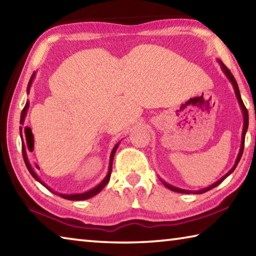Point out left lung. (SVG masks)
Masks as SVG:
<instances>
[{
	"mask_svg": "<svg viewBox=\"0 0 256 256\" xmlns=\"http://www.w3.org/2000/svg\"><path fill=\"white\" fill-rule=\"evenodd\" d=\"M218 60V63H219V66H220V68H222V72H224V74L226 76V78L227 79L229 80V82H230V84H232V88H234V92H235V94H236V98H237V100H238V104H240V110H242V120H244V124H242V141H240V152H238V154H237V158H236V160H235V164H234V166H232V168L230 170H229L226 175H224L222 178L220 180H218L216 182H214V184H211V185H209V186H206V188H201V190H184V188H176V186H172V185H170V184H168L167 182H164V180H162V178H160V180H162V183L166 186L167 188H170V190H174V192H177V193H185V194H202V193H204V192H208V190H212L214 188H216V186H218L220 183H222V182L224 180H226L227 177L232 174V172L235 170V168L237 167V164H238V162H240V158H242V150H244V144H245V136H246V132H248V110H246V107H245V105H244V102H242V97H240V89H238V84H237V82H236V80H235V78H234V76L232 74L230 73V71L228 70V68L224 66V64L222 62V60Z\"/></svg>",
	"mask_w": 256,
	"mask_h": 256,
	"instance_id": "obj_1",
	"label": "left lung"
}]
</instances>
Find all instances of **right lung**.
Listing matches in <instances>:
<instances>
[{
	"label": "right lung",
	"mask_w": 256,
	"mask_h": 256,
	"mask_svg": "<svg viewBox=\"0 0 256 256\" xmlns=\"http://www.w3.org/2000/svg\"><path fill=\"white\" fill-rule=\"evenodd\" d=\"M34 76H36V72H34V74H32V76L30 78L29 84H28V86H27V94H29L30 86H32V81H34ZM28 108H29V100L27 99V102H26V105H24V107L22 112H21V116H20V124H21V126H20V138H21V142H22V156H24V164H26V166H27L29 172H30V174H32V176L36 180L37 182H40V183L42 185H44L47 190H50L52 193L58 194V196H62L63 198H66V200H71V201H81V200H86V198H92V196H97V194H98L99 192H100V190H102L104 188H105V186L108 184V182H110V180L112 160H114L115 152H116V150H118V146H120V142H118V144H116L114 148H112V154H110V166H108V172H107V175L105 176V178H104V180L100 182V183H99L97 186H94V188L89 190H86V192H84V193L66 194V193H58V192H55L54 190H52V188H50V186H47V185L44 183V182H42V180H40V177L37 175V172H34V167L32 166V164H30L29 159H28L27 148H26L24 140V133H26V138H28V131H29V128H24V130H22V125H24V123L26 115H27ZM30 132H32V131H30ZM27 141H28V138H27Z\"/></svg>",
	"instance_id": "obj_1"
}]
</instances>
